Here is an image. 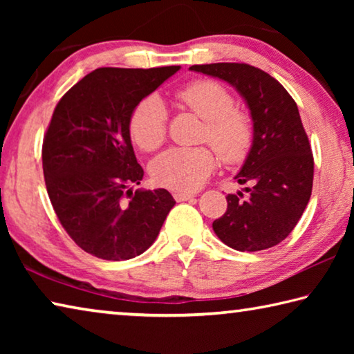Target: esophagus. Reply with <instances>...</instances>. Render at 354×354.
Returning a JSON list of instances; mask_svg holds the SVG:
<instances>
[{
  "mask_svg": "<svg viewBox=\"0 0 354 354\" xmlns=\"http://www.w3.org/2000/svg\"><path fill=\"white\" fill-rule=\"evenodd\" d=\"M173 196H175L176 201H189L194 198L195 194H175Z\"/></svg>",
  "mask_w": 354,
  "mask_h": 354,
  "instance_id": "obj_1",
  "label": "esophagus"
}]
</instances>
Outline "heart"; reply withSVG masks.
Instances as JSON below:
<instances>
[{
    "label": "heart",
    "instance_id": "heart-1",
    "mask_svg": "<svg viewBox=\"0 0 354 354\" xmlns=\"http://www.w3.org/2000/svg\"><path fill=\"white\" fill-rule=\"evenodd\" d=\"M183 104L206 122L203 137L226 164L247 158L253 143V123L247 112L236 109L231 92L209 80L194 81L176 93ZM167 107L156 95L140 100L131 112L129 134L137 147L154 151L164 143ZM215 167V154L207 147L170 148L151 164L153 181L178 194H189L205 184Z\"/></svg>",
    "mask_w": 354,
    "mask_h": 354
}]
</instances>
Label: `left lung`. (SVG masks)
<instances>
[{
    "label": "left lung",
    "mask_w": 354,
    "mask_h": 354,
    "mask_svg": "<svg viewBox=\"0 0 354 354\" xmlns=\"http://www.w3.org/2000/svg\"><path fill=\"white\" fill-rule=\"evenodd\" d=\"M218 77L243 98L253 122V143L234 176L245 187L226 196L227 209L212 223L221 242L237 251L272 248L290 234L313 194L314 158L297 103L281 84L248 64L192 65Z\"/></svg>",
    "instance_id": "obj_1"
}]
</instances>
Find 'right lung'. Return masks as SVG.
<instances>
[{
	"instance_id": "1",
	"label": "right lung",
	"mask_w": 354,
	"mask_h": 354,
	"mask_svg": "<svg viewBox=\"0 0 354 354\" xmlns=\"http://www.w3.org/2000/svg\"><path fill=\"white\" fill-rule=\"evenodd\" d=\"M181 68H97L59 101L41 162L53 209L86 253L127 261L154 243L175 206L169 190H133L143 178L129 134L140 100Z\"/></svg>"
}]
</instances>
